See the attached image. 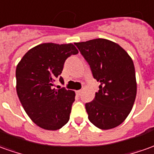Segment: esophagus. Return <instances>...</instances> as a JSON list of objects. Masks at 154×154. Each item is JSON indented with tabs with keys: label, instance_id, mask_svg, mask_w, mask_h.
Returning a JSON list of instances; mask_svg holds the SVG:
<instances>
[{
	"label": "esophagus",
	"instance_id": "esophagus-1",
	"mask_svg": "<svg viewBox=\"0 0 154 154\" xmlns=\"http://www.w3.org/2000/svg\"><path fill=\"white\" fill-rule=\"evenodd\" d=\"M81 93H82V90H77V91H76V94L77 96H80Z\"/></svg>",
	"mask_w": 154,
	"mask_h": 154
}]
</instances>
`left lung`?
<instances>
[{
    "instance_id": "obj_1",
    "label": "left lung",
    "mask_w": 154,
    "mask_h": 154,
    "mask_svg": "<svg viewBox=\"0 0 154 154\" xmlns=\"http://www.w3.org/2000/svg\"><path fill=\"white\" fill-rule=\"evenodd\" d=\"M75 45L100 82L94 100L85 105L88 119L100 129L114 128L128 116L137 95L133 60L122 47L109 40L97 38Z\"/></svg>"
}]
</instances>
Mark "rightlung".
<instances>
[{"instance_id":"1","label":"right lung","mask_w":154,"mask_h":154,"mask_svg":"<svg viewBox=\"0 0 154 154\" xmlns=\"http://www.w3.org/2000/svg\"><path fill=\"white\" fill-rule=\"evenodd\" d=\"M77 53L72 43H42L30 49L17 64V96L29 118L43 129H60L69 121L75 92L52 87L57 77L63 83L60 75L64 62Z\"/></svg>"}]
</instances>
